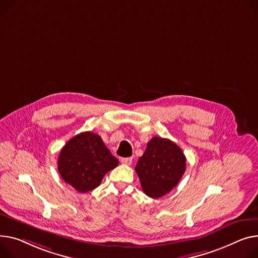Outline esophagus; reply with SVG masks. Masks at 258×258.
I'll return each instance as SVG.
<instances>
[{
  "instance_id": "34e87169",
  "label": "esophagus",
  "mask_w": 258,
  "mask_h": 258,
  "mask_svg": "<svg viewBox=\"0 0 258 258\" xmlns=\"http://www.w3.org/2000/svg\"><path fill=\"white\" fill-rule=\"evenodd\" d=\"M120 161H121V163L123 165H131L133 162V159L132 158H122Z\"/></svg>"
}]
</instances>
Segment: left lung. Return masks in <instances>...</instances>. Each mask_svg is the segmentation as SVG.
<instances>
[{"label":"left lung","instance_id":"1","mask_svg":"<svg viewBox=\"0 0 258 258\" xmlns=\"http://www.w3.org/2000/svg\"><path fill=\"white\" fill-rule=\"evenodd\" d=\"M182 150L171 140L153 137L135 168L143 192L150 198H161L179 182L185 171Z\"/></svg>","mask_w":258,"mask_h":258}]
</instances>
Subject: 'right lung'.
Returning a JSON list of instances; mask_svg holds the SVG:
<instances>
[{"label": "right lung", "instance_id": "1", "mask_svg": "<svg viewBox=\"0 0 258 258\" xmlns=\"http://www.w3.org/2000/svg\"><path fill=\"white\" fill-rule=\"evenodd\" d=\"M118 164L119 161L112 156L100 137L92 132L73 137L61 149L58 158L61 177L80 193L94 190Z\"/></svg>", "mask_w": 258, "mask_h": 258}]
</instances>
